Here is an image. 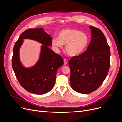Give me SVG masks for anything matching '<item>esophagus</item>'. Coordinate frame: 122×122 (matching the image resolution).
<instances>
[{
    "mask_svg": "<svg viewBox=\"0 0 122 122\" xmlns=\"http://www.w3.org/2000/svg\"><path fill=\"white\" fill-rule=\"evenodd\" d=\"M67 64H68V61H67L66 60V59H64V65H67Z\"/></svg>",
    "mask_w": 122,
    "mask_h": 122,
    "instance_id": "esophagus-1",
    "label": "esophagus"
}]
</instances>
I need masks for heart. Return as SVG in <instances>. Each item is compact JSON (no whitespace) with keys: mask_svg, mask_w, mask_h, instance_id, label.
I'll use <instances>...</instances> for the list:
<instances>
[{"mask_svg":"<svg viewBox=\"0 0 122 122\" xmlns=\"http://www.w3.org/2000/svg\"><path fill=\"white\" fill-rule=\"evenodd\" d=\"M90 42L87 34L74 29H66L61 31L58 39L52 41V45L57 48L66 45V51L71 56H77L86 49Z\"/></svg>","mask_w":122,"mask_h":122,"instance_id":"obj_1","label":"heart"}]
</instances>
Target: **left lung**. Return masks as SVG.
I'll return each instance as SVG.
<instances>
[{"label": "left lung", "instance_id": "left-lung-1", "mask_svg": "<svg viewBox=\"0 0 122 122\" xmlns=\"http://www.w3.org/2000/svg\"><path fill=\"white\" fill-rule=\"evenodd\" d=\"M92 38L87 50L70 59V82L77 93H92L104 81L109 69L110 48L101 30L90 26Z\"/></svg>", "mask_w": 122, "mask_h": 122}]
</instances>
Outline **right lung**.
<instances>
[{
  "instance_id": "right-lung-1",
  "label": "right lung",
  "mask_w": 122,
  "mask_h": 122,
  "mask_svg": "<svg viewBox=\"0 0 122 122\" xmlns=\"http://www.w3.org/2000/svg\"><path fill=\"white\" fill-rule=\"evenodd\" d=\"M24 39H32L42 44L38 61L29 68L24 67L19 57V50ZM51 46L52 38L43 28L27 29L20 35L15 44L12 67L21 86L29 93L45 94L54 86L57 71L64 64V61L61 55L50 48L49 46Z\"/></svg>"
}]
</instances>
